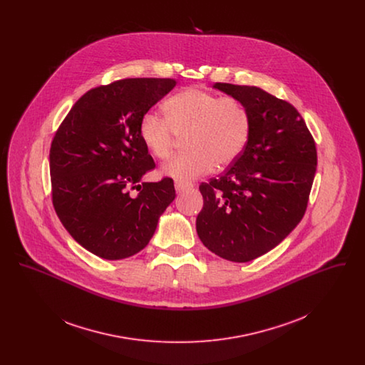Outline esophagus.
I'll use <instances>...</instances> for the list:
<instances>
[{
  "label": "esophagus",
  "mask_w": 365,
  "mask_h": 365,
  "mask_svg": "<svg viewBox=\"0 0 365 365\" xmlns=\"http://www.w3.org/2000/svg\"><path fill=\"white\" fill-rule=\"evenodd\" d=\"M191 186H192V185H191V183H189V182H183V180H178V179L175 180V189H176V191H178V192H182V191L189 190Z\"/></svg>",
  "instance_id": "1"
}]
</instances>
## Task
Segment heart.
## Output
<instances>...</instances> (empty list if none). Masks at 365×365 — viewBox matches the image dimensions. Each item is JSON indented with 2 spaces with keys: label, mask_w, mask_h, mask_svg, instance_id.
Instances as JSON below:
<instances>
[{
  "label": "heart",
  "mask_w": 365,
  "mask_h": 365,
  "mask_svg": "<svg viewBox=\"0 0 365 365\" xmlns=\"http://www.w3.org/2000/svg\"><path fill=\"white\" fill-rule=\"evenodd\" d=\"M165 118L155 110L139 120V138L158 160L174 153L179 139L185 152L163 167V173L178 180H191L208 174L216 164H232L246 149L252 120L246 106L234 97L189 87L173 96L165 105Z\"/></svg>",
  "instance_id": "b5f03b06"
}]
</instances>
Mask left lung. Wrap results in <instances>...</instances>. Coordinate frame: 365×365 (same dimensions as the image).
Wrapping results in <instances>:
<instances>
[{
	"mask_svg": "<svg viewBox=\"0 0 365 365\" xmlns=\"http://www.w3.org/2000/svg\"><path fill=\"white\" fill-rule=\"evenodd\" d=\"M240 100L252 120L240 158L200 185L204 207L197 234L222 259L246 262L278 246L301 222L317 165L311 131L299 112L260 87L215 83Z\"/></svg>",
	"mask_w": 365,
	"mask_h": 365,
	"instance_id": "8db88e82",
	"label": "left lung"
}]
</instances>
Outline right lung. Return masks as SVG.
Here are the masks:
<instances>
[{
  "mask_svg": "<svg viewBox=\"0 0 365 365\" xmlns=\"http://www.w3.org/2000/svg\"><path fill=\"white\" fill-rule=\"evenodd\" d=\"M175 85L170 78H128L94 87L54 134L53 207L71 237L101 259L140 252L175 200L171 178L138 183L156 167L139 138V120ZM133 188L138 196L130 197Z\"/></svg>",
  "mask_w": 365,
  "mask_h": 365,
  "instance_id": "1",
  "label": "right lung"
}]
</instances>
